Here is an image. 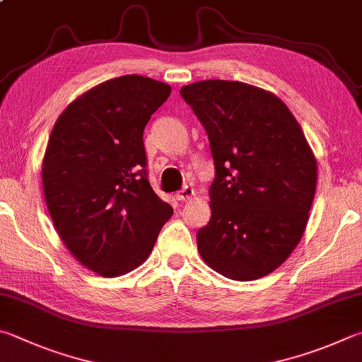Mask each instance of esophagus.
<instances>
[{
	"mask_svg": "<svg viewBox=\"0 0 362 362\" xmlns=\"http://www.w3.org/2000/svg\"><path fill=\"white\" fill-rule=\"evenodd\" d=\"M194 194V189L192 188V187H188V185H185L183 187L179 193L175 194V198L179 199V201H182V202H185V201H188L189 198H192V196Z\"/></svg>",
	"mask_w": 362,
	"mask_h": 362,
	"instance_id": "obj_1",
	"label": "esophagus"
}]
</instances>
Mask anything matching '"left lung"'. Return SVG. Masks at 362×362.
Masks as SVG:
<instances>
[{
	"label": "left lung",
	"mask_w": 362,
	"mask_h": 362,
	"mask_svg": "<svg viewBox=\"0 0 362 362\" xmlns=\"http://www.w3.org/2000/svg\"><path fill=\"white\" fill-rule=\"evenodd\" d=\"M180 95L206 129L215 164L209 223L196 234L202 259L233 280L275 271L304 234L317 161L277 96L248 83L201 81Z\"/></svg>",
	"instance_id": "1"
}]
</instances>
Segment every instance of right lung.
Returning a JSON list of instances; mask_svg holds the SVG:
<instances>
[{"label":"right lung","mask_w":362,"mask_h":362,"mask_svg":"<svg viewBox=\"0 0 362 362\" xmlns=\"http://www.w3.org/2000/svg\"><path fill=\"white\" fill-rule=\"evenodd\" d=\"M170 87L110 78L58 117L42 163L44 196L64 245L85 267L118 277L152 253L173 207L148 182L144 128Z\"/></svg>","instance_id":"obj_1"}]
</instances>
